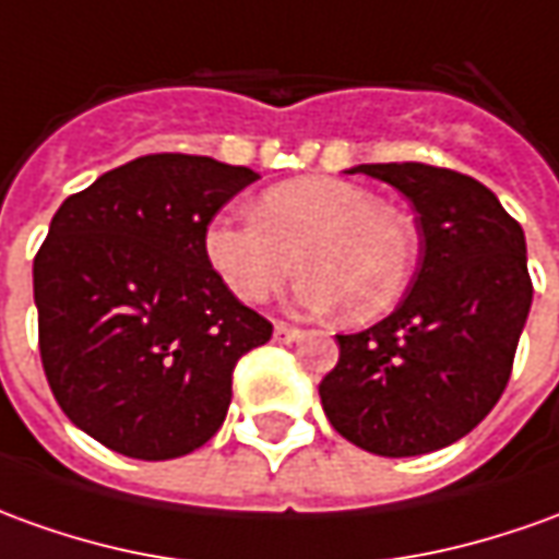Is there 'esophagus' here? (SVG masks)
<instances>
[{
	"mask_svg": "<svg viewBox=\"0 0 559 559\" xmlns=\"http://www.w3.org/2000/svg\"><path fill=\"white\" fill-rule=\"evenodd\" d=\"M273 337H276L280 344H292V341H298V337H301V329L286 325V322H276V325H273Z\"/></svg>",
	"mask_w": 559,
	"mask_h": 559,
	"instance_id": "obj_1",
	"label": "esophagus"
}]
</instances>
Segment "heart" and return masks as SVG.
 I'll return each mask as SVG.
<instances>
[{"label": "heart", "instance_id": "heart-1", "mask_svg": "<svg viewBox=\"0 0 559 559\" xmlns=\"http://www.w3.org/2000/svg\"><path fill=\"white\" fill-rule=\"evenodd\" d=\"M203 258L240 301H264L298 264L307 271L298 286L304 307L341 304L346 319L365 322L399 301L414 273L417 234L361 185L304 176L267 188L252 218L215 215L203 228Z\"/></svg>", "mask_w": 559, "mask_h": 559}]
</instances>
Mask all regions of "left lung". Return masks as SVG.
<instances>
[{
    "instance_id": "obj_1",
    "label": "left lung",
    "mask_w": 559,
    "mask_h": 559,
    "mask_svg": "<svg viewBox=\"0 0 559 559\" xmlns=\"http://www.w3.org/2000/svg\"><path fill=\"white\" fill-rule=\"evenodd\" d=\"M417 210L419 264L399 307L319 383L329 423L377 456L460 441L506 392L533 304L523 228L487 185L429 164H359Z\"/></svg>"
}]
</instances>
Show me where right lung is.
Returning a JSON list of instances; mask_svg holds the SVG:
<instances>
[{
	"mask_svg": "<svg viewBox=\"0 0 559 559\" xmlns=\"http://www.w3.org/2000/svg\"><path fill=\"white\" fill-rule=\"evenodd\" d=\"M258 173L145 155L63 200L33 261L38 353L81 432L133 460L213 438L242 353L273 325L203 258V228Z\"/></svg>",
	"mask_w": 559,
	"mask_h": 559,
	"instance_id": "obj_1",
	"label": "right lung"
}]
</instances>
